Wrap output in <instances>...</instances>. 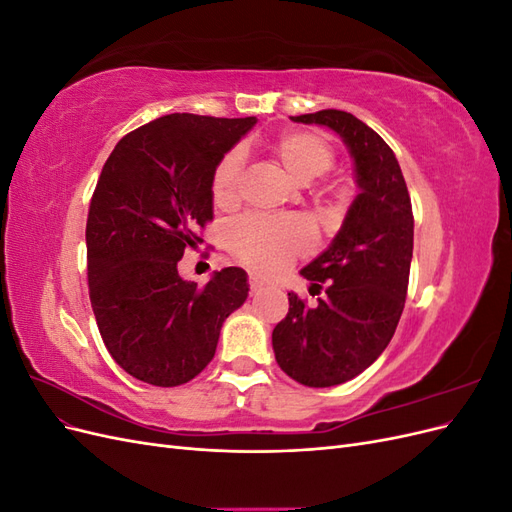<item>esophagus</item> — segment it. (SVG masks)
I'll return each instance as SVG.
<instances>
[{"label": "esophagus", "instance_id": "34e87169", "mask_svg": "<svg viewBox=\"0 0 512 512\" xmlns=\"http://www.w3.org/2000/svg\"><path fill=\"white\" fill-rule=\"evenodd\" d=\"M262 290H265V284H262L258 277H250V292L252 294H260Z\"/></svg>", "mask_w": 512, "mask_h": 512}]
</instances>
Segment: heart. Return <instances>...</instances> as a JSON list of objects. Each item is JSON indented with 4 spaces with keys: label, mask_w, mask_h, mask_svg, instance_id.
Here are the masks:
<instances>
[{
    "label": "heart",
    "mask_w": 512,
    "mask_h": 512,
    "mask_svg": "<svg viewBox=\"0 0 512 512\" xmlns=\"http://www.w3.org/2000/svg\"><path fill=\"white\" fill-rule=\"evenodd\" d=\"M273 158L299 183H309L335 164V151L320 134L307 130H288L273 138L269 145ZM241 158L228 151L211 173V200L218 209H232L239 203ZM342 200V194H333ZM314 232L299 218H243L228 230L232 256L260 275H269L288 267L314 247Z\"/></svg>",
    "instance_id": "obj_1"
}]
</instances>
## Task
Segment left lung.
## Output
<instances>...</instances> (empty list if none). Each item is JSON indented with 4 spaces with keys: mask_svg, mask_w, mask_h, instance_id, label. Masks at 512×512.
Instances as JSON below:
<instances>
[{
    "mask_svg": "<svg viewBox=\"0 0 512 512\" xmlns=\"http://www.w3.org/2000/svg\"><path fill=\"white\" fill-rule=\"evenodd\" d=\"M292 119L342 136L361 188L329 250L301 271L324 297L309 305L288 292V314L273 329L282 371L324 389L359 376L389 346L406 305L414 215L393 149L361 119L335 108Z\"/></svg>",
    "mask_w": 512,
    "mask_h": 512,
    "instance_id": "8db88e82",
    "label": "left lung"
}]
</instances>
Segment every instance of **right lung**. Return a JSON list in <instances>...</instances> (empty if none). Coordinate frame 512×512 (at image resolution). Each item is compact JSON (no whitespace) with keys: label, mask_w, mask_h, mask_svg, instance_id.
<instances>
[{"label":"right lung","mask_w":512,"mask_h":512,"mask_svg":"<svg viewBox=\"0 0 512 512\" xmlns=\"http://www.w3.org/2000/svg\"><path fill=\"white\" fill-rule=\"evenodd\" d=\"M256 117L164 115L108 156L89 203L87 282L106 350L136 380L179 386L215 354L222 322L247 299L239 267L205 286L185 282L181 256L213 220L211 173Z\"/></svg>","instance_id":"add662e5"}]
</instances>
